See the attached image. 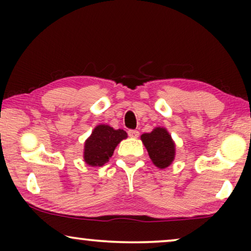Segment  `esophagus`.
Here are the masks:
<instances>
[{
  "label": "esophagus",
  "instance_id": "esophagus-1",
  "mask_svg": "<svg viewBox=\"0 0 251 251\" xmlns=\"http://www.w3.org/2000/svg\"><path fill=\"white\" fill-rule=\"evenodd\" d=\"M128 135L131 137V138H137L139 136V131L138 130H129Z\"/></svg>",
  "mask_w": 251,
  "mask_h": 251
}]
</instances>
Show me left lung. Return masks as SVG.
Masks as SVG:
<instances>
[{
  "label": "left lung",
  "mask_w": 251,
  "mask_h": 251,
  "mask_svg": "<svg viewBox=\"0 0 251 251\" xmlns=\"http://www.w3.org/2000/svg\"><path fill=\"white\" fill-rule=\"evenodd\" d=\"M142 140L157 168L164 169L170 166L175 159V144L166 129L155 128L151 133H144Z\"/></svg>",
  "instance_id": "left-lung-1"
}]
</instances>
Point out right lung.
Segmentation results:
<instances>
[{
	"mask_svg": "<svg viewBox=\"0 0 251 251\" xmlns=\"http://www.w3.org/2000/svg\"><path fill=\"white\" fill-rule=\"evenodd\" d=\"M125 138V130H115L105 125L97 126L84 144V161L91 167L104 166L113 155L116 145Z\"/></svg>",
	"mask_w": 251,
	"mask_h": 251,
	"instance_id": "1",
	"label": "right lung"
}]
</instances>
